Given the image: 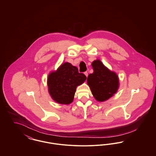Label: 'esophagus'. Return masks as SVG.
Masks as SVG:
<instances>
[{
    "mask_svg": "<svg viewBox=\"0 0 156 156\" xmlns=\"http://www.w3.org/2000/svg\"><path fill=\"white\" fill-rule=\"evenodd\" d=\"M84 74L85 75V76L87 77V76H88V72H85V73H84Z\"/></svg>",
    "mask_w": 156,
    "mask_h": 156,
    "instance_id": "esophagus-1",
    "label": "esophagus"
}]
</instances>
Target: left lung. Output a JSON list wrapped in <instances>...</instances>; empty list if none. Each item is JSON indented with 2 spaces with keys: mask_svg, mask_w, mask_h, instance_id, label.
<instances>
[{
  "mask_svg": "<svg viewBox=\"0 0 156 156\" xmlns=\"http://www.w3.org/2000/svg\"><path fill=\"white\" fill-rule=\"evenodd\" d=\"M94 73L87 78V83L95 99L104 102L116 94L119 88V77L111 71L99 59L92 62Z\"/></svg>",
  "mask_w": 156,
  "mask_h": 156,
  "instance_id": "8db88e82",
  "label": "left lung"
}]
</instances>
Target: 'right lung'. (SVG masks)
<instances>
[{"instance_id":"right-lung-1","label":"right lung","mask_w":156,"mask_h":156,"mask_svg":"<svg viewBox=\"0 0 156 156\" xmlns=\"http://www.w3.org/2000/svg\"><path fill=\"white\" fill-rule=\"evenodd\" d=\"M86 79L85 75L78 73L77 67L66 62L48 75V93L55 102L69 105L73 102L76 87Z\"/></svg>"}]
</instances>
